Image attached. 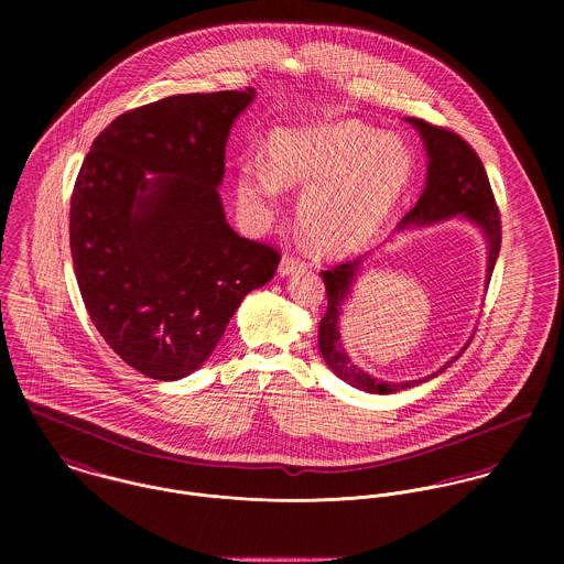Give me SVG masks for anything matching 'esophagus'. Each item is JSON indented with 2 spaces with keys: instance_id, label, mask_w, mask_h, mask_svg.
I'll use <instances>...</instances> for the list:
<instances>
[{
  "instance_id": "34e87169",
  "label": "esophagus",
  "mask_w": 564,
  "mask_h": 564,
  "mask_svg": "<svg viewBox=\"0 0 564 564\" xmlns=\"http://www.w3.org/2000/svg\"><path fill=\"white\" fill-rule=\"evenodd\" d=\"M304 267H306V262H304L300 256L286 253V256L282 258V262H280V275H291V273H295V271H300V269H304Z\"/></svg>"
}]
</instances>
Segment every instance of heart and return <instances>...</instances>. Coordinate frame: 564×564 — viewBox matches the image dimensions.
Returning <instances> with one entry per match:
<instances>
[{
	"instance_id": "heart-1",
	"label": "heart",
	"mask_w": 564,
	"mask_h": 564,
	"mask_svg": "<svg viewBox=\"0 0 564 564\" xmlns=\"http://www.w3.org/2000/svg\"><path fill=\"white\" fill-rule=\"evenodd\" d=\"M269 174L241 177L245 204L260 208L275 184L311 188L297 208L304 237L340 253L369 241L391 215L410 180L412 159L398 137H378L358 123L282 130L269 141Z\"/></svg>"
}]
</instances>
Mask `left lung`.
Returning <instances> with one entry per match:
<instances>
[{"instance_id": "1", "label": "left lung", "mask_w": 564, "mask_h": 564, "mask_svg": "<svg viewBox=\"0 0 564 564\" xmlns=\"http://www.w3.org/2000/svg\"><path fill=\"white\" fill-rule=\"evenodd\" d=\"M408 121L421 132L430 162H427L425 188L416 206L403 217L400 230L412 224L414 226L434 224L456 215L471 219L482 228L488 239V269H486V284H488L495 269V260L499 256V247H501V219H499V208L495 204V195H492L488 175L484 171L482 161L476 154V150L454 130L427 123L423 119H412V117ZM360 262L362 258L343 260L322 271L325 293H327V311L319 323V351L323 360L340 380L367 393H398L403 389L416 387L425 380L387 384V382H380L378 378H371L349 360L340 343L338 317L343 313V302L347 300L351 284L360 271ZM452 362H447L443 369H447ZM436 373L427 378H434Z\"/></svg>"}]
</instances>
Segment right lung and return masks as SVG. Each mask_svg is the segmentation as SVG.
Listing matches in <instances>:
<instances>
[{"instance_id": "1", "label": "right lung", "mask_w": 564, "mask_h": 564, "mask_svg": "<svg viewBox=\"0 0 564 564\" xmlns=\"http://www.w3.org/2000/svg\"><path fill=\"white\" fill-rule=\"evenodd\" d=\"M253 88L173 95L119 115L72 193L69 242L90 322L139 373L180 380L206 362L280 251L239 237L217 186ZM148 172H159L150 178Z\"/></svg>"}]
</instances>
